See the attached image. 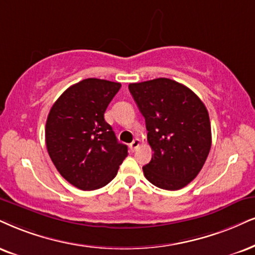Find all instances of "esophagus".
Returning a JSON list of instances; mask_svg holds the SVG:
<instances>
[{"label":"esophagus","mask_w":255,"mask_h":255,"mask_svg":"<svg viewBox=\"0 0 255 255\" xmlns=\"http://www.w3.org/2000/svg\"><path fill=\"white\" fill-rule=\"evenodd\" d=\"M139 144H140V140L138 139V138H136V139H133V142L130 144V149H131V151H136V149L138 146H139Z\"/></svg>","instance_id":"1"}]
</instances>
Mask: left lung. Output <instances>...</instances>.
I'll use <instances>...</instances> for the list:
<instances>
[{"label": "left lung", "mask_w": 255, "mask_h": 255, "mask_svg": "<svg viewBox=\"0 0 255 255\" xmlns=\"http://www.w3.org/2000/svg\"><path fill=\"white\" fill-rule=\"evenodd\" d=\"M145 118L153 155L143 166L156 187L178 190L196 177L212 146L209 115L190 89L168 78L128 85Z\"/></svg>", "instance_id": "8db88e82"}]
</instances>
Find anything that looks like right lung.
Masks as SVG:
<instances>
[{
	"label": "right lung",
	"instance_id": "add662e5",
	"mask_svg": "<svg viewBox=\"0 0 255 255\" xmlns=\"http://www.w3.org/2000/svg\"><path fill=\"white\" fill-rule=\"evenodd\" d=\"M122 85L89 78L72 85L53 104L46 145L56 170L81 190L99 189L117 175L128 156L104 118Z\"/></svg>",
	"mask_w": 255,
	"mask_h": 255
}]
</instances>
